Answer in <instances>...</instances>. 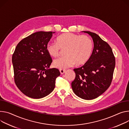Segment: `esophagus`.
<instances>
[{
	"instance_id": "34e87169",
	"label": "esophagus",
	"mask_w": 129,
	"mask_h": 129,
	"mask_svg": "<svg viewBox=\"0 0 129 129\" xmlns=\"http://www.w3.org/2000/svg\"><path fill=\"white\" fill-rule=\"evenodd\" d=\"M60 72L61 74H63L65 72V69H60Z\"/></svg>"
}]
</instances>
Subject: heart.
<instances>
[{
	"instance_id": "1",
	"label": "heart",
	"mask_w": 129,
	"mask_h": 129,
	"mask_svg": "<svg viewBox=\"0 0 129 129\" xmlns=\"http://www.w3.org/2000/svg\"><path fill=\"white\" fill-rule=\"evenodd\" d=\"M48 54L54 57L59 56L65 50L66 56L54 61V67L64 69L77 65L84 64L89 59L93 50V42L86 35L73 33H63L56 39V42H49L46 46Z\"/></svg>"
}]
</instances>
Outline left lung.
I'll return each instance as SVG.
<instances>
[{"label":"left lung","instance_id":"8db88e82","mask_svg":"<svg viewBox=\"0 0 129 129\" xmlns=\"http://www.w3.org/2000/svg\"><path fill=\"white\" fill-rule=\"evenodd\" d=\"M92 37L94 47L88 61L75 68L72 87L79 97L91 100L97 98L110 87L113 77L115 57L110 46L95 33L83 31Z\"/></svg>","mask_w":129,"mask_h":129}]
</instances>
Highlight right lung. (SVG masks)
Returning a JSON list of instances; mask_svg holds the SVG:
<instances>
[{
  "instance_id": "add662e5",
  "label": "right lung",
  "mask_w": 129,
  "mask_h": 129,
  "mask_svg": "<svg viewBox=\"0 0 129 129\" xmlns=\"http://www.w3.org/2000/svg\"><path fill=\"white\" fill-rule=\"evenodd\" d=\"M54 32L39 31L22 39L12 55L14 79L18 89L27 96L40 99L55 87L58 69H49L52 60L46 50Z\"/></svg>"
}]
</instances>
